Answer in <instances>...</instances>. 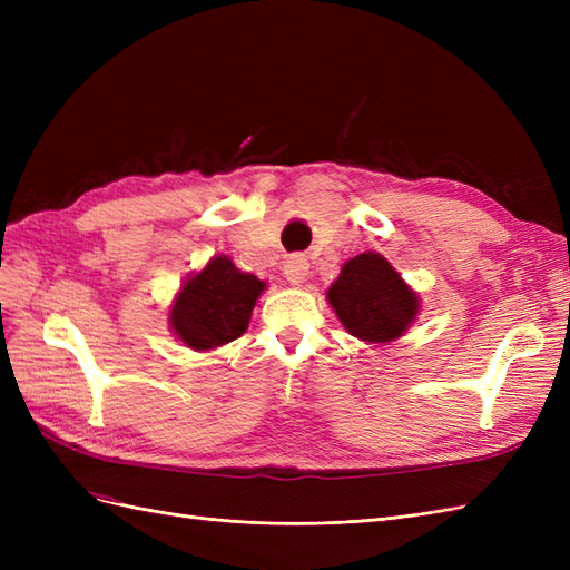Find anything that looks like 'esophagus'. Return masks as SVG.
I'll return each mask as SVG.
<instances>
[{
    "instance_id": "obj_1",
    "label": "esophagus",
    "mask_w": 570,
    "mask_h": 570,
    "mask_svg": "<svg viewBox=\"0 0 570 570\" xmlns=\"http://www.w3.org/2000/svg\"><path fill=\"white\" fill-rule=\"evenodd\" d=\"M283 273H285V278L292 285H302L306 281V275H308V262H306L304 256H299V254L289 256L287 262L283 264Z\"/></svg>"
}]
</instances>
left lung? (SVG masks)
Segmentation results:
<instances>
[{
	"mask_svg": "<svg viewBox=\"0 0 570 570\" xmlns=\"http://www.w3.org/2000/svg\"><path fill=\"white\" fill-rule=\"evenodd\" d=\"M325 299L344 331L368 344L400 340L421 312L419 292L377 252L344 262Z\"/></svg>",
	"mask_w": 570,
	"mask_h": 570,
	"instance_id": "obj_1",
	"label": "left lung"
}]
</instances>
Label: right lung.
<instances>
[{
  "label": "right lung",
  "instance_id": "1",
  "mask_svg": "<svg viewBox=\"0 0 570 570\" xmlns=\"http://www.w3.org/2000/svg\"><path fill=\"white\" fill-rule=\"evenodd\" d=\"M266 281L239 271L233 258L216 254L189 273L168 306V327L185 347L214 352L243 335Z\"/></svg>",
  "mask_w": 570,
  "mask_h": 570
}]
</instances>
